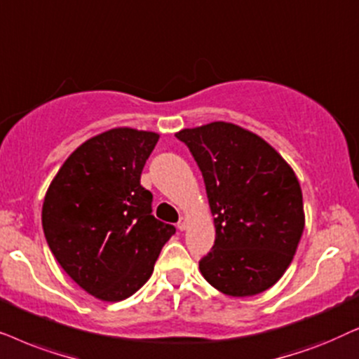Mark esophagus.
Wrapping results in <instances>:
<instances>
[{
	"instance_id": "obj_1",
	"label": "esophagus",
	"mask_w": 359,
	"mask_h": 359,
	"mask_svg": "<svg viewBox=\"0 0 359 359\" xmlns=\"http://www.w3.org/2000/svg\"><path fill=\"white\" fill-rule=\"evenodd\" d=\"M177 228H179L180 231H184V229H187V218H180L179 223H177Z\"/></svg>"
}]
</instances>
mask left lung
<instances>
[{"instance_id":"left-lung-1","label":"left lung","mask_w":359,"mask_h":359,"mask_svg":"<svg viewBox=\"0 0 359 359\" xmlns=\"http://www.w3.org/2000/svg\"><path fill=\"white\" fill-rule=\"evenodd\" d=\"M203 175L215 245L198 262L208 284L231 297L264 292L283 277L304 231L294 170L255 133L215 121L177 133Z\"/></svg>"}]
</instances>
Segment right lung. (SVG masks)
<instances>
[{
    "label": "right lung",
    "mask_w": 359,
    "mask_h": 359,
    "mask_svg": "<svg viewBox=\"0 0 359 359\" xmlns=\"http://www.w3.org/2000/svg\"><path fill=\"white\" fill-rule=\"evenodd\" d=\"M159 135L114 128L85 141L64 162L42 205L52 255L80 287L107 302L146 284L174 224L152 215L141 172Z\"/></svg>",
    "instance_id": "1"
}]
</instances>
